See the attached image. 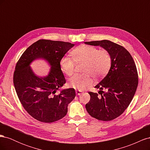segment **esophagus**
Here are the masks:
<instances>
[{"mask_svg":"<svg viewBox=\"0 0 150 150\" xmlns=\"http://www.w3.org/2000/svg\"><path fill=\"white\" fill-rule=\"evenodd\" d=\"M82 93H83V91H79V90L76 91V93L77 95H78V96H79V95Z\"/></svg>","mask_w":150,"mask_h":150,"instance_id":"esophagus-1","label":"esophagus"}]
</instances>
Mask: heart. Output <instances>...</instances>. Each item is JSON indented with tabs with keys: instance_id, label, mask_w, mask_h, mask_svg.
I'll return each mask as SVG.
<instances>
[{
	"instance_id": "b5f03b06",
	"label": "heart",
	"mask_w": 150,
	"mask_h": 150,
	"mask_svg": "<svg viewBox=\"0 0 150 150\" xmlns=\"http://www.w3.org/2000/svg\"><path fill=\"white\" fill-rule=\"evenodd\" d=\"M71 54L72 57L62 58L60 67L66 75L71 76L74 72L76 63H84L82 72L85 73L76 74L69 81L70 86L74 89H84L92 84V76L96 79L101 78L110 69L112 59L107 50L83 45L74 49Z\"/></svg>"
}]
</instances>
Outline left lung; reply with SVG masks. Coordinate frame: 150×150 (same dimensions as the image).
I'll list each match as a JSON object with an SVG mask.
<instances>
[{
  "mask_svg": "<svg viewBox=\"0 0 150 150\" xmlns=\"http://www.w3.org/2000/svg\"><path fill=\"white\" fill-rule=\"evenodd\" d=\"M100 46L110 53L111 66L108 74L95 86L98 93L89 92L90 100L86 104L89 115L108 121L120 116L132 101L138 84V74L130 53L122 46L108 40L85 42Z\"/></svg>",
  "mask_w": 150,
  "mask_h": 150,
  "instance_id": "1",
  "label": "left lung"
}]
</instances>
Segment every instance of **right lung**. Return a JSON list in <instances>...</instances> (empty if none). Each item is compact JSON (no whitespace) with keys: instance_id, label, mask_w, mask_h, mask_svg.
I'll return each instance as SVG.
<instances>
[{"instance_id":"1","label":"right lung","mask_w":150,"mask_h":150,"mask_svg":"<svg viewBox=\"0 0 150 150\" xmlns=\"http://www.w3.org/2000/svg\"><path fill=\"white\" fill-rule=\"evenodd\" d=\"M74 46L70 42L40 39L30 46L17 61L13 81L17 96L25 110L34 119L53 122L64 117L67 106L76 96L74 88L57 91L66 83L60 67L62 58ZM38 58L46 59L52 66L48 76L39 78L30 67Z\"/></svg>"}]
</instances>
